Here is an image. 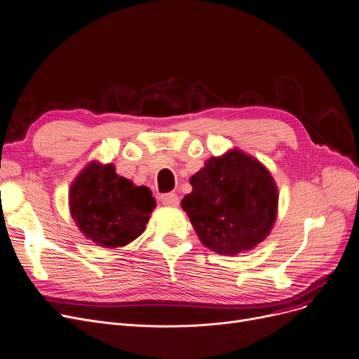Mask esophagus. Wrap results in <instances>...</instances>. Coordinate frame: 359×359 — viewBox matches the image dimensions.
Instances as JSON below:
<instances>
[{"label": "esophagus", "instance_id": "esophagus-1", "mask_svg": "<svg viewBox=\"0 0 359 359\" xmlns=\"http://www.w3.org/2000/svg\"><path fill=\"white\" fill-rule=\"evenodd\" d=\"M161 200H162V203L165 204V206H168V208H177L178 204H180V198H178V196L175 193L163 194L161 197Z\"/></svg>", "mask_w": 359, "mask_h": 359}]
</instances>
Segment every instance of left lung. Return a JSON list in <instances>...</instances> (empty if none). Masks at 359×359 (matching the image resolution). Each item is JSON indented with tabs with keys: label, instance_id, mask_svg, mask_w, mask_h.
Masks as SVG:
<instances>
[{
	"label": "left lung",
	"instance_id": "1",
	"mask_svg": "<svg viewBox=\"0 0 359 359\" xmlns=\"http://www.w3.org/2000/svg\"><path fill=\"white\" fill-rule=\"evenodd\" d=\"M181 206L204 247L236 255L257 247L278 213V187L267 168L233 149L210 158L190 180Z\"/></svg>",
	"mask_w": 359,
	"mask_h": 359
}]
</instances>
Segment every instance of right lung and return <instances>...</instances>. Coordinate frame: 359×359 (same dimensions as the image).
Returning a JSON list of instances; mask_svg holds the SVG:
<instances>
[{
  "instance_id": "add662e5",
  "label": "right lung",
  "mask_w": 359,
  "mask_h": 359,
  "mask_svg": "<svg viewBox=\"0 0 359 359\" xmlns=\"http://www.w3.org/2000/svg\"><path fill=\"white\" fill-rule=\"evenodd\" d=\"M155 206L147 187L116 175L112 163L90 162L70 189V212L79 229L105 248L124 247L140 236Z\"/></svg>"
}]
</instances>
